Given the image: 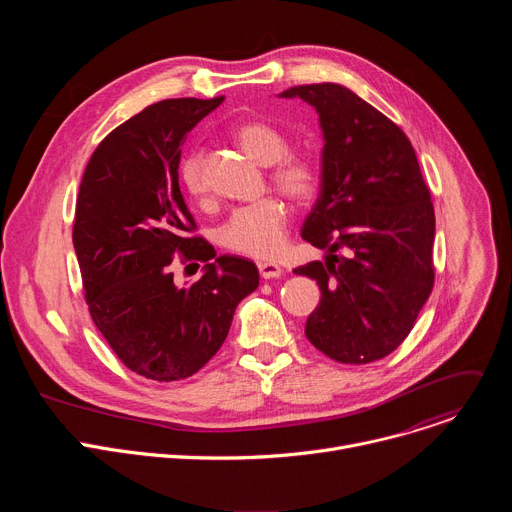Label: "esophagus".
I'll return each instance as SVG.
<instances>
[{"label": "esophagus", "mask_w": 512, "mask_h": 512, "mask_svg": "<svg viewBox=\"0 0 512 512\" xmlns=\"http://www.w3.org/2000/svg\"><path fill=\"white\" fill-rule=\"evenodd\" d=\"M257 267H259V275L263 279H275V277H281V273H283V269L273 261H261V263H257Z\"/></svg>", "instance_id": "34e87169"}]
</instances>
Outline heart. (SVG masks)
Instances as JSON below:
<instances>
[{"instance_id": "1", "label": "heart", "mask_w": 512, "mask_h": 512, "mask_svg": "<svg viewBox=\"0 0 512 512\" xmlns=\"http://www.w3.org/2000/svg\"><path fill=\"white\" fill-rule=\"evenodd\" d=\"M237 148L259 166H273V186L291 200H308L318 186L314 162L302 154H287V139L273 125L247 119L231 129ZM180 180L192 200H206L208 184L198 154L186 156L180 168ZM287 208L277 198H265L257 204L237 208L218 231L221 245L233 253L267 259L279 253L285 241Z\"/></svg>"}]
</instances>
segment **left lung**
Listing matches in <instances>:
<instances>
[{
	"label": "left lung",
	"instance_id": "8db88e82",
	"mask_svg": "<svg viewBox=\"0 0 512 512\" xmlns=\"http://www.w3.org/2000/svg\"><path fill=\"white\" fill-rule=\"evenodd\" d=\"M302 99L322 129L320 194L302 239L322 261L294 269L320 285L308 340L344 364L373 362L411 332L433 287L435 214L407 135L336 83L279 93Z\"/></svg>",
	"mask_w": 512,
	"mask_h": 512
}]
</instances>
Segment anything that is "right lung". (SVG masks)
I'll use <instances>...</instances> for the list:
<instances>
[{"label": "right lung", "instance_id": "right-lung-1", "mask_svg": "<svg viewBox=\"0 0 512 512\" xmlns=\"http://www.w3.org/2000/svg\"><path fill=\"white\" fill-rule=\"evenodd\" d=\"M168 99L113 129L91 156L72 245L95 326L133 373L152 381L192 377L223 346L235 310L257 289V265L218 255L196 229L178 184L188 131L223 103ZM178 250L207 265L176 286Z\"/></svg>", "mask_w": 512, "mask_h": 512}]
</instances>
